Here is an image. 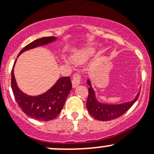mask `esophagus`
Masks as SVG:
<instances>
[{"label":"esophagus","mask_w":154,"mask_h":154,"mask_svg":"<svg viewBox=\"0 0 154 154\" xmlns=\"http://www.w3.org/2000/svg\"><path fill=\"white\" fill-rule=\"evenodd\" d=\"M80 76L79 75V74L75 73V74L73 75V80H72V86L73 87H76L78 85H80Z\"/></svg>","instance_id":"1"}]
</instances>
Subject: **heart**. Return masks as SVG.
<instances>
[{
    "instance_id": "obj_1",
    "label": "heart",
    "mask_w": 154,
    "mask_h": 154,
    "mask_svg": "<svg viewBox=\"0 0 154 154\" xmlns=\"http://www.w3.org/2000/svg\"><path fill=\"white\" fill-rule=\"evenodd\" d=\"M95 52H96V50L94 48L86 47V48H80V49L77 50V51L73 53L71 57H72L74 61L81 64V63H84L89 58H90L95 54Z\"/></svg>"
}]
</instances>
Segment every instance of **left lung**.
<instances>
[{
  "label": "left lung",
  "mask_w": 154,
  "mask_h": 154,
  "mask_svg": "<svg viewBox=\"0 0 154 154\" xmlns=\"http://www.w3.org/2000/svg\"><path fill=\"white\" fill-rule=\"evenodd\" d=\"M87 83L90 86L88 89L89 95L87 101V110L91 116L100 121H110L122 116L137 101L140 94L139 91L135 98L130 102L120 103V104H108V103H101L97 100L96 97V92L92 87L90 79L87 80Z\"/></svg>",
  "instance_id": "left-lung-1"
}]
</instances>
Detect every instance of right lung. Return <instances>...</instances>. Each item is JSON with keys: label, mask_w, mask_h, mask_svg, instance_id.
<instances>
[{"label": "right lung", "mask_w": 154, "mask_h": 154, "mask_svg": "<svg viewBox=\"0 0 154 154\" xmlns=\"http://www.w3.org/2000/svg\"><path fill=\"white\" fill-rule=\"evenodd\" d=\"M57 38L54 36L43 37L35 40L24 47L18 56L24 51L37 47L54 42ZM15 61L11 72V87L17 104L26 116L38 121H50L55 119L61 112L67 96L72 88L69 77H63L56 81L55 84L45 93L38 96H29L24 93L17 86L14 76V69Z\"/></svg>", "instance_id": "obj_1"}]
</instances>
